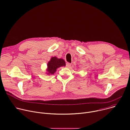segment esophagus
<instances>
[{
	"instance_id": "obj_1",
	"label": "esophagus",
	"mask_w": 130,
	"mask_h": 130,
	"mask_svg": "<svg viewBox=\"0 0 130 130\" xmlns=\"http://www.w3.org/2000/svg\"><path fill=\"white\" fill-rule=\"evenodd\" d=\"M70 66H71V64L69 63H66V66L68 68L70 67Z\"/></svg>"
}]
</instances>
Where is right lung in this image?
<instances>
[{
    "label": "right lung",
    "mask_w": 130,
    "mask_h": 130,
    "mask_svg": "<svg viewBox=\"0 0 130 130\" xmlns=\"http://www.w3.org/2000/svg\"><path fill=\"white\" fill-rule=\"evenodd\" d=\"M65 62L63 59L58 58L55 56L52 57L47 64V75L54 74L56 71L57 68L62 66H65Z\"/></svg>",
    "instance_id": "1"
}]
</instances>
